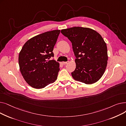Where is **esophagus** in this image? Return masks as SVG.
I'll list each match as a JSON object with an SVG mask.
<instances>
[{
    "label": "esophagus",
    "instance_id": "obj_1",
    "mask_svg": "<svg viewBox=\"0 0 126 126\" xmlns=\"http://www.w3.org/2000/svg\"><path fill=\"white\" fill-rule=\"evenodd\" d=\"M69 63V61H67V62H63V64H64V65L68 64Z\"/></svg>",
    "mask_w": 126,
    "mask_h": 126
}]
</instances>
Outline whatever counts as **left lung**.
Segmentation results:
<instances>
[{
    "label": "left lung",
    "instance_id": "left-lung-1",
    "mask_svg": "<svg viewBox=\"0 0 126 126\" xmlns=\"http://www.w3.org/2000/svg\"><path fill=\"white\" fill-rule=\"evenodd\" d=\"M72 43L76 68L71 72L75 80L92 84L101 78L107 65L106 43L101 35L90 28H70L61 31Z\"/></svg>",
    "mask_w": 126,
    "mask_h": 126
}]
</instances>
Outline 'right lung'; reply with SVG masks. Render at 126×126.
Returning a JSON list of instances; mask_svg holds the SVG:
<instances>
[{
  "mask_svg": "<svg viewBox=\"0 0 126 126\" xmlns=\"http://www.w3.org/2000/svg\"><path fill=\"white\" fill-rule=\"evenodd\" d=\"M60 30H53L37 35L26 41L19 52L20 70L25 81L31 87L41 89L57 80L59 63L48 61Z\"/></svg>",
  "mask_w": 126,
  "mask_h": 126,
  "instance_id": "right-lung-1",
  "label": "right lung"
}]
</instances>
